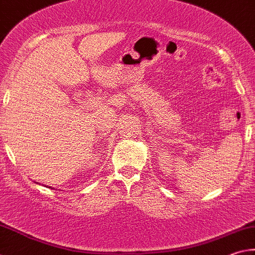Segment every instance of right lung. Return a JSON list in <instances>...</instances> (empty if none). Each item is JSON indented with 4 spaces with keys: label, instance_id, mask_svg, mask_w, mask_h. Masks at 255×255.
I'll use <instances>...</instances> for the list:
<instances>
[{
    "label": "right lung",
    "instance_id": "1",
    "mask_svg": "<svg viewBox=\"0 0 255 255\" xmlns=\"http://www.w3.org/2000/svg\"><path fill=\"white\" fill-rule=\"evenodd\" d=\"M49 187H50V189H52V187H51V186H49Z\"/></svg>",
    "mask_w": 255,
    "mask_h": 255
}]
</instances>
